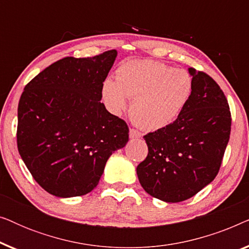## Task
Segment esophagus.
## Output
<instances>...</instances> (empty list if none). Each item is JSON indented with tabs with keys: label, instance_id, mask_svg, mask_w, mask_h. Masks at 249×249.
<instances>
[{
	"label": "esophagus",
	"instance_id": "obj_1",
	"mask_svg": "<svg viewBox=\"0 0 249 249\" xmlns=\"http://www.w3.org/2000/svg\"><path fill=\"white\" fill-rule=\"evenodd\" d=\"M129 137L131 139H137L142 137V134L138 130H136V129H130L129 130Z\"/></svg>",
	"mask_w": 249,
	"mask_h": 249
}]
</instances>
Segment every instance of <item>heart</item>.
Returning <instances> with one entry per match:
<instances>
[{
  "mask_svg": "<svg viewBox=\"0 0 249 249\" xmlns=\"http://www.w3.org/2000/svg\"><path fill=\"white\" fill-rule=\"evenodd\" d=\"M193 79L186 70L156 61H128L117 70V81L107 78L102 93L115 114L127 107L131 98L130 117L147 130H158L172 124L188 103Z\"/></svg>",
  "mask_w": 249,
  "mask_h": 249,
  "instance_id": "obj_1",
  "label": "heart"
}]
</instances>
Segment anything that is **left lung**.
<instances>
[{
	"label": "left lung",
	"mask_w": 249,
	"mask_h": 249,
	"mask_svg": "<svg viewBox=\"0 0 249 249\" xmlns=\"http://www.w3.org/2000/svg\"><path fill=\"white\" fill-rule=\"evenodd\" d=\"M188 103L172 124L145 135L146 159L137 166L149 195L178 203L196 195L219 172L231 130L227 97L213 78L194 68Z\"/></svg>",
	"instance_id": "obj_1"
}]
</instances>
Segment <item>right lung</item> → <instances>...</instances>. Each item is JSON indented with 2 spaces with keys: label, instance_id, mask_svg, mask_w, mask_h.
Segmentation results:
<instances>
[{
  "label": "right lung",
  "instance_id": "obj_1",
  "mask_svg": "<svg viewBox=\"0 0 249 249\" xmlns=\"http://www.w3.org/2000/svg\"><path fill=\"white\" fill-rule=\"evenodd\" d=\"M117 51L61 59L29 81L18 105V151L33 178L51 195L91 192L129 128L101 103Z\"/></svg>",
  "mask_w": 249,
  "mask_h": 249
}]
</instances>
